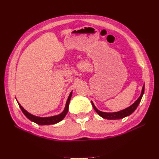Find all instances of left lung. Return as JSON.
<instances>
[{
	"mask_svg": "<svg viewBox=\"0 0 159 159\" xmlns=\"http://www.w3.org/2000/svg\"><path fill=\"white\" fill-rule=\"evenodd\" d=\"M144 89L145 87L144 85L143 86L142 88V91H141V93L140 96L139 97L135 102H134L131 106H130L129 107L126 108L124 110H121L118 111V112H114V113H106V112H102V111H100L94 105V104L93 103V102L92 101V106L93 107L94 110L96 111V113L99 115L100 117H103L104 119H107V120H119V119H121V118H124L126 116H130V114L133 113L135 109H137V107L139 105V102H141V100L142 98V96L144 93Z\"/></svg>",
	"mask_w": 159,
	"mask_h": 159,
	"instance_id": "left-lung-1",
	"label": "left lung"
}]
</instances>
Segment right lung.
I'll return each mask as SVG.
<instances>
[{
  "label": "right lung",
  "mask_w": 159,
  "mask_h": 159,
  "mask_svg": "<svg viewBox=\"0 0 159 159\" xmlns=\"http://www.w3.org/2000/svg\"><path fill=\"white\" fill-rule=\"evenodd\" d=\"M72 92L70 93L68 98L66 102V104L65 107V109H64L63 111L57 116H51V117H38L35 116H33V115L29 113L28 111H26L24 108L20 105V103H18L19 107L20 109H21L22 113L25 114V116L28 118L29 120H30L31 121H33L36 124H38L39 125H50V124H55L59 122L60 121H61L65 116H66V114L68 111V108H69V104H70V101L71 99V97H72Z\"/></svg>",
  "instance_id": "add662e5"
}]
</instances>
